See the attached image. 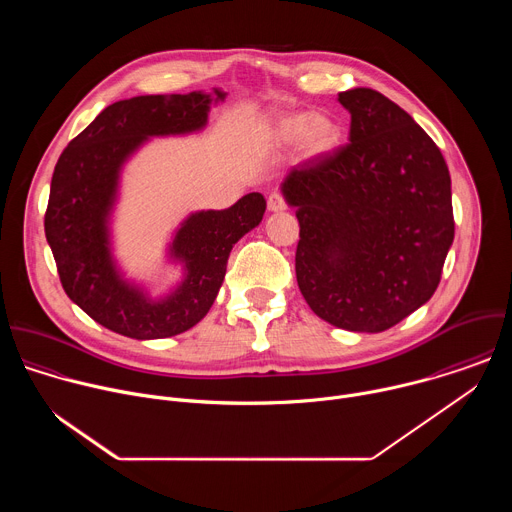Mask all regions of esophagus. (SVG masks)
Here are the masks:
<instances>
[{"mask_svg": "<svg viewBox=\"0 0 512 512\" xmlns=\"http://www.w3.org/2000/svg\"><path fill=\"white\" fill-rule=\"evenodd\" d=\"M267 208H269L271 212H281V210L287 208V204H285V200H283V196H281L279 192H273V194H269V198H267Z\"/></svg>", "mask_w": 512, "mask_h": 512, "instance_id": "esophagus-1", "label": "esophagus"}]
</instances>
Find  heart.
Returning <instances> with one entry per match:
<instances>
[{"label": "heart", "instance_id": "1", "mask_svg": "<svg viewBox=\"0 0 512 512\" xmlns=\"http://www.w3.org/2000/svg\"><path fill=\"white\" fill-rule=\"evenodd\" d=\"M267 137L277 148L300 143V152L306 160H316L340 148L344 129L338 117L330 113L294 111L277 117L267 129Z\"/></svg>", "mask_w": 512, "mask_h": 512}]
</instances>
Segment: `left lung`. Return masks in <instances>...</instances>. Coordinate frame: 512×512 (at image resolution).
I'll use <instances>...</instances> for the list:
<instances>
[{
	"instance_id": "left-lung-1",
	"label": "left lung",
	"mask_w": 512,
	"mask_h": 512,
	"mask_svg": "<svg viewBox=\"0 0 512 512\" xmlns=\"http://www.w3.org/2000/svg\"><path fill=\"white\" fill-rule=\"evenodd\" d=\"M350 143L291 168L296 275L316 316L350 332H383L437 289L454 243L452 180L433 139L373 89L338 95Z\"/></svg>"
}]
</instances>
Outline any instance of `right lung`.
<instances>
[{"mask_svg":"<svg viewBox=\"0 0 512 512\" xmlns=\"http://www.w3.org/2000/svg\"><path fill=\"white\" fill-rule=\"evenodd\" d=\"M225 97V91L212 89L117 101L56 162L44 231L60 283L83 312L117 334L154 340L196 326L216 300L235 243L261 223L265 198L259 192L225 210L192 212L168 247V259L182 265V281L162 298L125 279L113 257L111 218L123 166L152 137L202 131L210 105Z\"/></svg>","mask_w":512,"mask_h":512,"instance_id":"add662e5","label":"right lung"}]
</instances>
